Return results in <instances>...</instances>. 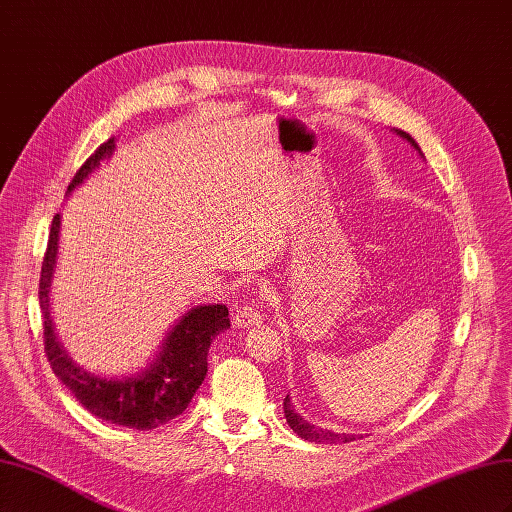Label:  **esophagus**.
<instances>
[{"label": "esophagus", "mask_w": 512, "mask_h": 512, "mask_svg": "<svg viewBox=\"0 0 512 512\" xmlns=\"http://www.w3.org/2000/svg\"><path fill=\"white\" fill-rule=\"evenodd\" d=\"M232 322H235V327L239 329H250V327H258V324L262 322V314L258 312L256 305H250V307H241L237 309L235 318H232Z\"/></svg>", "instance_id": "1"}]
</instances>
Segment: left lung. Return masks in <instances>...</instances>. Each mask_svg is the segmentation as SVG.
<instances>
[{
	"label": "left lung",
	"instance_id": "obj_1",
	"mask_svg": "<svg viewBox=\"0 0 512 512\" xmlns=\"http://www.w3.org/2000/svg\"><path fill=\"white\" fill-rule=\"evenodd\" d=\"M401 138H406V141L418 151V156L421 158H425L423 156V151H421V147L416 145V141L414 138L410 136V134H406L404 130H395ZM284 416H286V421H288V425H290V429L297 433L299 438H303V440H307V442H316V444H346V442H352V440H359V438H363V433H335V431H331V429H320V427H316V425H312V423H307L305 418L301 416V414H297L294 412V406L290 404V397L286 395V399H284Z\"/></svg>",
	"mask_w": 512,
	"mask_h": 512
}]
</instances>
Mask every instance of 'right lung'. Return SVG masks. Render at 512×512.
Here are the masks:
<instances>
[{
    "instance_id": "obj_1",
    "label": "right lung",
    "mask_w": 512,
    "mask_h": 512,
    "mask_svg": "<svg viewBox=\"0 0 512 512\" xmlns=\"http://www.w3.org/2000/svg\"><path fill=\"white\" fill-rule=\"evenodd\" d=\"M115 136L91 156L68 185L72 194L79 185L96 173L100 164L113 156ZM57 213L51 224L49 245L40 273V307L44 316V350L55 376L64 382L79 404L102 421L132 427L138 431L156 429L179 416L192 401L207 376L209 346L222 331L230 329L228 307L222 303L196 305L188 309L166 333L153 359L136 374L100 376L76 365L61 346L51 320V284L57 269L59 252Z\"/></svg>"
}]
</instances>
